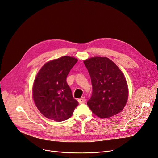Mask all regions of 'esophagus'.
Wrapping results in <instances>:
<instances>
[{
  "label": "esophagus",
  "instance_id": "obj_1",
  "mask_svg": "<svg viewBox=\"0 0 158 158\" xmlns=\"http://www.w3.org/2000/svg\"><path fill=\"white\" fill-rule=\"evenodd\" d=\"M78 102H79L80 104L85 103V102H86V99H85V97H83V98H80V99H78Z\"/></svg>",
  "mask_w": 158,
  "mask_h": 158
}]
</instances>
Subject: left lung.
<instances>
[{
	"mask_svg": "<svg viewBox=\"0 0 158 158\" xmlns=\"http://www.w3.org/2000/svg\"><path fill=\"white\" fill-rule=\"evenodd\" d=\"M90 74L92 94L87 105L101 118L121 112L126 105L128 89L123 72L107 57H95L84 60Z\"/></svg>",
	"mask_w": 158,
	"mask_h": 158,
	"instance_id": "obj_1",
	"label": "left lung"
}]
</instances>
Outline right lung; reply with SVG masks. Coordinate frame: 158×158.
<instances>
[{
    "mask_svg": "<svg viewBox=\"0 0 158 158\" xmlns=\"http://www.w3.org/2000/svg\"><path fill=\"white\" fill-rule=\"evenodd\" d=\"M77 59L64 56L46 63L38 72L33 86V98L40 112L48 119H69L79 105L73 99L66 78Z\"/></svg>",
    "mask_w": 158,
    "mask_h": 158,
    "instance_id": "1",
    "label": "right lung"
}]
</instances>
